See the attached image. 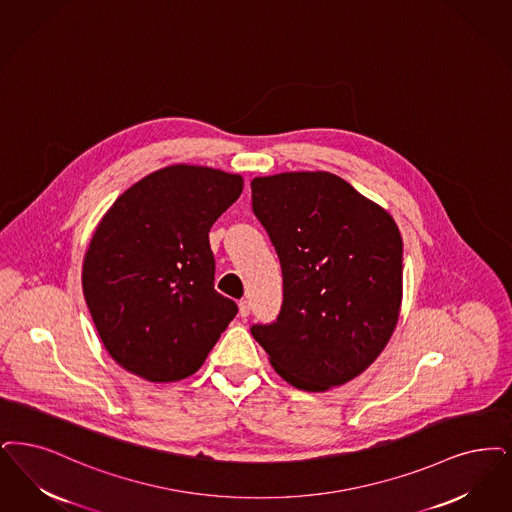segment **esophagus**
<instances>
[{"instance_id":"34e87169","label":"esophagus","mask_w":512,"mask_h":512,"mask_svg":"<svg viewBox=\"0 0 512 512\" xmlns=\"http://www.w3.org/2000/svg\"><path fill=\"white\" fill-rule=\"evenodd\" d=\"M238 307H240V316H242V318H247V316H249V310H251V307H249V301H246V299H244V301H240V305H238Z\"/></svg>"}]
</instances>
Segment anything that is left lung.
I'll use <instances>...</instances> for the list:
<instances>
[{
    "label": "left lung",
    "mask_w": 512,
    "mask_h": 512,
    "mask_svg": "<svg viewBox=\"0 0 512 512\" xmlns=\"http://www.w3.org/2000/svg\"><path fill=\"white\" fill-rule=\"evenodd\" d=\"M255 217L278 253L284 301L251 326L289 385H345L387 347L402 305V236L389 213L328 171L251 181Z\"/></svg>",
    "instance_id": "left-lung-1"
}]
</instances>
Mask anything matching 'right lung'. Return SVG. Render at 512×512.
Instances as JSON below:
<instances>
[{"label": "right lung", "instance_id": "add662e5", "mask_svg": "<svg viewBox=\"0 0 512 512\" xmlns=\"http://www.w3.org/2000/svg\"><path fill=\"white\" fill-rule=\"evenodd\" d=\"M242 188L240 175L169 165L106 211L83 259V295L123 369L171 383L202 368L238 312L213 286L209 230Z\"/></svg>", "mask_w": 512, "mask_h": 512}]
</instances>
